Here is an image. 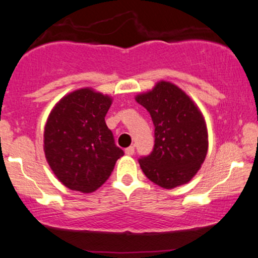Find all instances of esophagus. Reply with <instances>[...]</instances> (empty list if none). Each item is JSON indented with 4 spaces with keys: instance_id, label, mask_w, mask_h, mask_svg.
Masks as SVG:
<instances>
[{
    "instance_id": "34e87169",
    "label": "esophagus",
    "mask_w": 258,
    "mask_h": 258,
    "mask_svg": "<svg viewBox=\"0 0 258 258\" xmlns=\"http://www.w3.org/2000/svg\"><path fill=\"white\" fill-rule=\"evenodd\" d=\"M125 153H126V155H133V154H135V147L131 146V147L126 148Z\"/></svg>"
}]
</instances>
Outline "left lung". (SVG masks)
Listing matches in <instances>:
<instances>
[{
	"instance_id": "left-lung-1",
	"label": "left lung",
	"mask_w": 258,
	"mask_h": 258,
	"mask_svg": "<svg viewBox=\"0 0 258 258\" xmlns=\"http://www.w3.org/2000/svg\"><path fill=\"white\" fill-rule=\"evenodd\" d=\"M136 100L147 109L154 123V148L138 159L142 171L165 189L189 182L207 154V130L193 100L170 82L156 84Z\"/></svg>"
}]
</instances>
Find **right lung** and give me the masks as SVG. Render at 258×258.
Returning a JSON list of instances; mask_svg holds the SVG:
<instances>
[{
    "mask_svg": "<svg viewBox=\"0 0 258 258\" xmlns=\"http://www.w3.org/2000/svg\"><path fill=\"white\" fill-rule=\"evenodd\" d=\"M110 105V97L82 88L60 99L49 114L44 154L53 172L69 189L94 191L123 155L105 123Z\"/></svg>",
    "mask_w": 258,
    "mask_h": 258,
    "instance_id": "1",
    "label": "right lung"
}]
</instances>
